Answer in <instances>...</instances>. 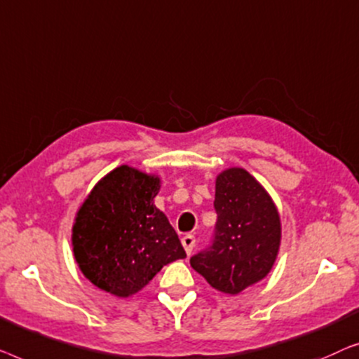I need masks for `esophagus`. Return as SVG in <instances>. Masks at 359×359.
<instances>
[{
	"instance_id": "34e87169",
	"label": "esophagus",
	"mask_w": 359,
	"mask_h": 359,
	"mask_svg": "<svg viewBox=\"0 0 359 359\" xmlns=\"http://www.w3.org/2000/svg\"><path fill=\"white\" fill-rule=\"evenodd\" d=\"M195 237L191 236V234H185L184 237H182V245H184V249H185V252L187 254H191V250H194V247H195Z\"/></svg>"
}]
</instances>
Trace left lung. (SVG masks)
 <instances>
[{
  "mask_svg": "<svg viewBox=\"0 0 359 359\" xmlns=\"http://www.w3.org/2000/svg\"><path fill=\"white\" fill-rule=\"evenodd\" d=\"M215 237L208 249L190 259L191 269L215 290L239 294L270 273L280 250L278 210L259 184L242 168L216 177Z\"/></svg>",
  "mask_w": 359,
  "mask_h": 359,
  "instance_id": "1",
  "label": "left lung"
}]
</instances>
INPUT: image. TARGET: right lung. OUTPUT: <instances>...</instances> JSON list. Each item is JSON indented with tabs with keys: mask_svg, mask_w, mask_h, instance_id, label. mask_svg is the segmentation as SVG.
<instances>
[{
	"mask_svg": "<svg viewBox=\"0 0 359 359\" xmlns=\"http://www.w3.org/2000/svg\"><path fill=\"white\" fill-rule=\"evenodd\" d=\"M159 189L158 175L120 165L81 205L72 236L74 259L99 290L128 297L164 265L187 257L177 232L156 208Z\"/></svg>",
	"mask_w": 359,
	"mask_h": 359,
	"instance_id": "obj_1",
	"label": "right lung"
}]
</instances>
